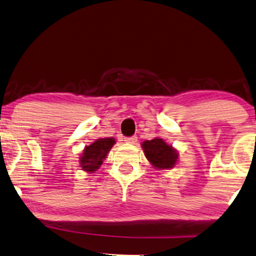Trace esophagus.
I'll return each instance as SVG.
<instances>
[{
    "mask_svg": "<svg viewBox=\"0 0 256 256\" xmlns=\"http://www.w3.org/2000/svg\"><path fill=\"white\" fill-rule=\"evenodd\" d=\"M124 142L126 143H132V144H135L137 142V137L136 136H132V137H124Z\"/></svg>",
    "mask_w": 256,
    "mask_h": 256,
    "instance_id": "1",
    "label": "esophagus"
}]
</instances>
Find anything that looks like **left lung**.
I'll return each instance as SVG.
<instances>
[{
    "instance_id": "left-lung-1",
    "label": "left lung",
    "mask_w": 256,
    "mask_h": 256,
    "mask_svg": "<svg viewBox=\"0 0 256 256\" xmlns=\"http://www.w3.org/2000/svg\"><path fill=\"white\" fill-rule=\"evenodd\" d=\"M142 149L152 168L158 171L171 170L178 164L179 159L178 150L159 137L144 140L142 142Z\"/></svg>"
}]
</instances>
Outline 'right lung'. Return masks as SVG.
<instances>
[{
    "mask_svg": "<svg viewBox=\"0 0 256 256\" xmlns=\"http://www.w3.org/2000/svg\"><path fill=\"white\" fill-rule=\"evenodd\" d=\"M116 143V140L113 137H105L96 140L90 146H85L80 157V168L86 173L97 171Z\"/></svg>",
    "mask_w": 256,
    "mask_h": 256,
    "instance_id": "1",
    "label": "right lung"
}]
</instances>
